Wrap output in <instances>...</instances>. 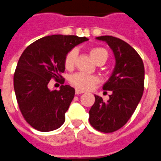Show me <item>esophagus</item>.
Here are the masks:
<instances>
[{
	"instance_id": "esophagus-1",
	"label": "esophagus",
	"mask_w": 161,
	"mask_h": 161,
	"mask_svg": "<svg viewBox=\"0 0 161 161\" xmlns=\"http://www.w3.org/2000/svg\"><path fill=\"white\" fill-rule=\"evenodd\" d=\"M84 91H82V90H80V89H75V94H81L83 93Z\"/></svg>"
}]
</instances>
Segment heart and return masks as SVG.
Returning a JSON list of instances; mask_svg holds the SVG:
<instances>
[{
    "label": "heart",
    "instance_id": "heart-1",
    "mask_svg": "<svg viewBox=\"0 0 161 161\" xmlns=\"http://www.w3.org/2000/svg\"><path fill=\"white\" fill-rule=\"evenodd\" d=\"M90 56L95 63L99 61H106L108 53L105 49L102 47H92L89 50ZM77 56V50L72 49L67 53L64 59V66L67 69H72L75 66V61ZM98 81L97 77L94 75H89L83 73H75L69 77V82L77 89L88 90L91 89Z\"/></svg>",
    "mask_w": 161,
    "mask_h": 161
}]
</instances>
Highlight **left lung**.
<instances>
[{
    "label": "left lung",
    "mask_w": 161,
    "mask_h": 161,
    "mask_svg": "<svg viewBox=\"0 0 161 161\" xmlns=\"http://www.w3.org/2000/svg\"><path fill=\"white\" fill-rule=\"evenodd\" d=\"M105 41L116 59L114 71L103 89L111 91L105 101L95 96L89 111V122L95 130L111 133L121 129L136 111L144 90V65L139 54L129 43L112 36L97 37Z\"/></svg>",
    "instance_id": "1"
}]
</instances>
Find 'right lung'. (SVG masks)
I'll use <instances>...</instances> for the list:
<instances>
[{
	"label": "right lung",
	"mask_w": 161,
	"mask_h": 161,
	"mask_svg": "<svg viewBox=\"0 0 161 161\" xmlns=\"http://www.w3.org/2000/svg\"><path fill=\"white\" fill-rule=\"evenodd\" d=\"M88 40L75 35H52L30 44L19 59L14 75V86L25 120L35 130L48 132L60 128L75 97V88L62 85L50 90L51 79L64 83V59L75 46Z\"/></svg>",
	"instance_id": "obj_1"
}]
</instances>
